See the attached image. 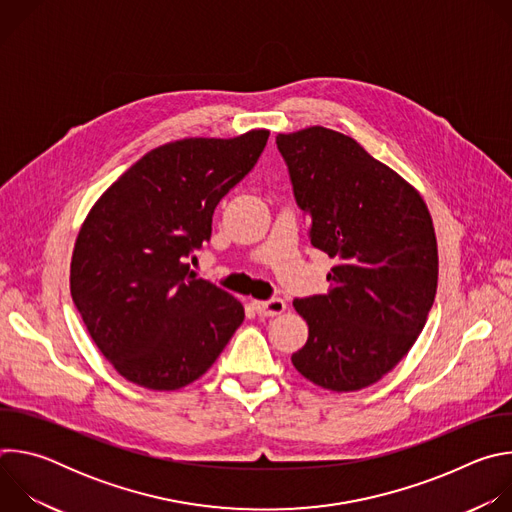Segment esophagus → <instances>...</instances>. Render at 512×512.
Segmentation results:
<instances>
[{"label": "esophagus", "instance_id": "1", "mask_svg": "<svg viewBox=\"0 0 512 512\" xmlns=\"http://www.w3.org/2000/svg\"><path fill=\"white\" fill-rule=\"evenodd\" d=\"M253 308L259 316L263 318H271V316H277V314H283L287 304L281 300V298H273V300H265V302H253Z\"/></svg>", "mask_w": 512, "mask_h": 512}]
</instances>
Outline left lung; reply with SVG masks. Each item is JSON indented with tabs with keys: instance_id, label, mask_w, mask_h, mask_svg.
Masks as SVG:
<instances>
[{
	"instance_id": "8db88e82",
	"label": "left lung",
	"mask_w": 512,
	"mask_h": 512,
	"mask_svg": "<svg viewBox=\"0 0 512 512\" xmlns=\"http://www.w3.org/2000/svg\"><path fill=\"white\" fill-rule=\"evenodd\" d=\"M310 241L336 261L326 294L294 300L308 342L291 362L318 387L381 381L421 334L437 289V241L419 192L352 137L314 125L279 133Z\"/></svg>"
}]
</instances>
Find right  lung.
<instances>
[{"mask_svg": "<svg viewBox=\"0 0 512 512\" xmlns=\"http://www.w3.org/2000/svg\"><path fill=\"white\" fill-rule=\"evenodd\" d=\"M269 131L186 137L137 160L95 202L70 261V296L127 381L174 391L202 377L245 320L229 291L186 259L221 198L257 164Z\"/></svg>", "mask_w": 512, "mask_h": 512, "instance_id": "1", "label": "right lung"}]
</instances>
